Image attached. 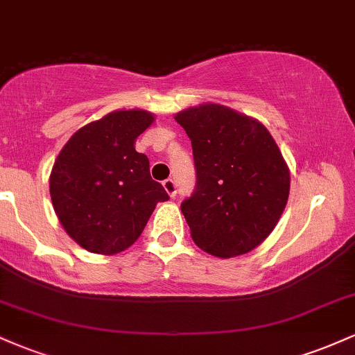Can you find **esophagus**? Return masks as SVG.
Here are the masks:
<instances>
[{
    "instance_id": "1",
    "label": "esophagus",
    "mask_w": 355,
    "mask_h": 355,
    "mask_svg": "<svg viewBox=\"0 0 355 355\" xmlns=\"http://www.w3.org/2000/svg\"><path fill=\"white\" fill-rule=\"evenodd\" d=\"M164 189L172 198L175 197V195H177V185H175V182L172 180V178H166V180L164 182Z\"/></svg>"
}]
</instances>
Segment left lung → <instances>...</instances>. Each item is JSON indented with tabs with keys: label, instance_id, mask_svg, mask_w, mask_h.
I'll return each instance as SVG.
<instances>
[{
	"label": "left lung",
	"instance_id": "left-lung-1",
	"mask_svg": "<svg viewBox=\"0 0 355 355\" xmlns=\"http://www.w3.org/2000/svg\"><path fill=\"white\" fill-rule=\"evenodd\" d=\"M191 140L197 189L182 203L190 235L207 254L254 250L287 205L291 172L274 137L255 118L203 103L175 115Z\"/></svg>",
	"mask_w": 355,
	"mask_h": 355
}]
</instances>
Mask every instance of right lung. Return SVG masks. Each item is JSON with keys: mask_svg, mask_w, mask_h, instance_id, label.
<instances>
[{"mask_svg": "<svg viewBox=\"0 0 355 355\" xmlns=\"http://www.w3.org/2000/svg\"><path fill=\"white\" fill-rule=\"evenodd\" d=\"M155 121L146 110H116L81 126L56 157L50 195L61 227L85 250L115 255L137 242L158 202L168 200L150 177L137 138Z\"/></svg>", "mask_w": 355, "mask_h": 355, "instance_id": "obj_1", "label": "right lung"}]
</instances>
